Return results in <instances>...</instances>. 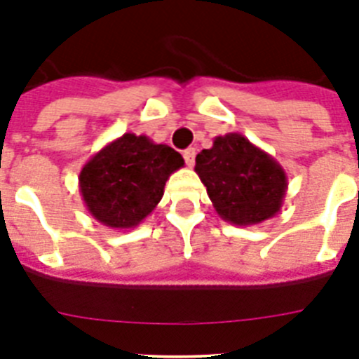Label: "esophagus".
<instances>
[{
  "mask_svg": "<svg viewBox=\"0 0 359 359\" xmlns=\"http://www.w3.org/2000/svg\"><path fill=\"white\" fill-rule=\"evenodd\" d=\"M183 158H185V163L189 165V167H192V165H194V161H196V149H187L185 152H183Z\"/></svg>",
  "mask_w": 359,
  "mask_h": 359,
  "instance_id": "obj_1",
  "label": "esophagus"
}]
</instances>
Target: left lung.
Here are the masks:
<instances>
[{
  "mask_svg": "<svg viewBox=\"0 0 359 359\" xmlns=\"http://www.w3.org/2000/svg\"><path fill=\"white\" fill-rule=\"evenodd\" d=\"M194 170L221 219L237 226L277 215L287 190L282 165L239 133L215 136L196 156Z\"/></svg>",
  "mask_w": 359,
  "mask_h": 359,
  "instance_id": "left-lung-1",
  "label": "left lung"
}]
</instances>
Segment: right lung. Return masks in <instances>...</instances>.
Masks as SVG:
<instances>
[{
	"mask_svg": "<svg viewBox=\"0 0 359 359\" xmlns=\"http://www.w3.org/2000/svg\"><path fill=\"white\" fill-rule=\"evenodd\" d=\"M182 154L151 138L126 133L104 145L79 174V190L91 217L115 230L135 228L151 214Z\"/></svg>",
	"mask_w": 359,
	"mask_h": 359,
	"instance_id": "1",
	"label": "right lung"
}]
</instances>
